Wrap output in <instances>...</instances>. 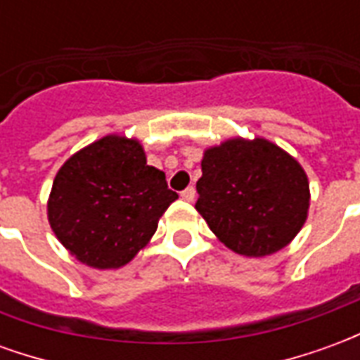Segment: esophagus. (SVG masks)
Wrapping results in <instances>:
<instances>
[{"label":"esophagus","mask_w":360,"mask_h":360,"mask_svg":"<svg viewBox=\"0 0 360 360\" xmlns=\"http://www.w3.org/2000/svg\"><path fill=\"white\" fill-rule=\"evenodd\" d=\"M181 198H183V200H187V202H193V200L196 198V191L193 187H187L183 193H181Z\"/></svg>","instance_id":"34e87169"}]
</instances>
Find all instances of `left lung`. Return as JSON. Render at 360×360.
Wrapping results in <instances>:
<instances>
[{"label": "left lung", "instance_id": "1", "mask_svg": "<svg viewBox=\"0 0 360 360\" xmlns=\"http://www.w3.org/2000/svg\"><path fill=\"white\" fill-rule=\"evenodd\" d=\"M196 212L237 255L270 257L309 218V177L289 152L264 136H231L202 154Z\"/></svg>", "mask_w": 360, "mask_h": 360}]
</instances>
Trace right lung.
Listing matches in <instances>:
<instances>
[{
    "mask_svg": "<svg viewBox=\"0 0 360 360\" xmlns=\"http://www.w3.org/2000/svg\"><path fill=\"white\" fill-rule=\"evenodd\" d=\"M177 198L165 173L148 165L139 139L111 133L59 167L48 196V221L81 264L115 270L148 245Z\"/></svg>",
    "mask_w": 360,
    "mask_h": 360,
    "instance_id": "right-lung-1",
    "label": "right lung"
}]
</instances>
